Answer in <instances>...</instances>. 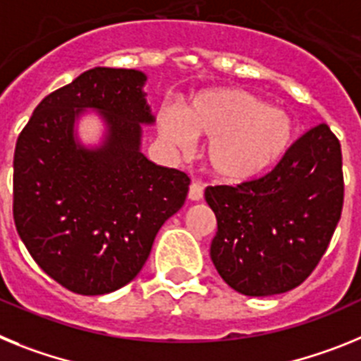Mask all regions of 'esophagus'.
<instances>
[{"instance_id":"obj_1","label":"esophagus","mask_w":361,"mask_h":361,"mask_svg":"<svg viewBox=\"0 0 361 361\" xmlns=\"http://www.w3.org/2000/svg\"><path fill=\"white\" fill-rule=\"evenodd\" d=\"M203 198V187L200 183H190L189 187V200L190 202H200Z\"/></svg>"}]
</instances>
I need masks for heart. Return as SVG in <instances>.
Instances as JSON below:
<instances>
[{"mask_svg": "<svg viewBox=\"0 0 361 361\" xmlns=\"http://www.w3.org/2000/svg\"><path fill=\"white\" fill-rule=\"evenodd\" d=\"M158 134L174 152L185 154L192 137L207 140L203 159L214 178L250 181L271 171L290 149L296 125L289 112L269 106L243 89L219 87L196 94L183 116L163 109Z\"/></svg>", "mask_w": 361, "mask_h": 361, "instance_id": "obj_1", "label": "heart"}]
</instances>
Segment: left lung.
Segmentation results:
<instances>
[{
	"mask_svg": "<svg viewBox=\"0 0 361 361\" xmlns=\"http://www.w3.org/2000/svg\"><path fill=\"white\" fill-rule=\"evenodd\" d=\"M218 221L211 259L245 296L294 289L327 250L343 205L341 149L325 123L303 134L267 176L207 187Z\"/></svg>",
	"mask_w": 361,
	"mask_h": 361,
	"instance_id": "obj_1",
	"label": "left lung"
}]
</instances>
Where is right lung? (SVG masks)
Masks as SVG:
<instances>
[{"instance_id":"right-lung-1","label":"right lung","mask_w":361,"mask_h":361,"mask_svg":"<svg viewBox=\"0 0 361 361\" xmlns=\"http://www.w3.org/2000/svg\"><path fill=\"white\" fill-rule=\"evenodd\" d=\"M136 68L94 67L49 94L14 152V221L34 262L83 296L133 281L154 238L189 192V176L150 161L143 127L154 114ZM94 115L98 142L79 136Z\"/></svg>"}]
</instances>
